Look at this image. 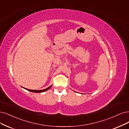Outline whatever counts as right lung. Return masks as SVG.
I'll list each match as a JSON object with an SVG mask.
<instances>
[{
	"mask_svg": "<svg viewBox=\"0 0 129 129\" xmlns=\"http://www.w3.org/2000/svg\"><path fill=\"white\" fill-rule=\"evenodd\" d=\"M51 87V85H50V87H48L46 89H43V90H30V89H26V88H24L25 89H26V90H28V91H31V92H38V93H41V92H45L46 91H47V90H49Z\"/></svg>",
	"mask_w": 129,
	"mask_h": 129,
	"instance_id": "add662e5",
	"label": "right lung"
}]
</instances>
